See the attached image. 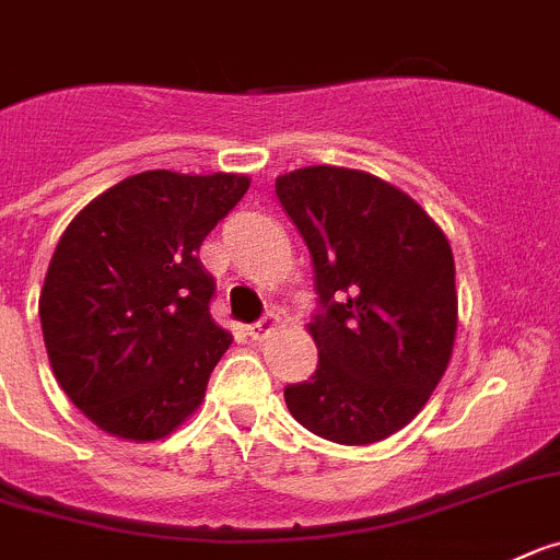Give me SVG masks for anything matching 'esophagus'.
Here are the masks:
<instances>
[{
	"label": "esophagus",
	"instance_id": "esophagus-1",
	"mask_svg": "<svg viewBox=\"0 0 560 560\" xmlns=\"http://www.w3.org/2000/svg\"><path fill=\"white\" fill-rule=\"evenodd\" d=\"M277 327H280V316L271 311V314H266L260 322L249 325V338H253V341H264V338L269 336L271 330H277Z\"/></svg>",
	"mask_w": 560,
	"mask_h": 560
}]
</instances>
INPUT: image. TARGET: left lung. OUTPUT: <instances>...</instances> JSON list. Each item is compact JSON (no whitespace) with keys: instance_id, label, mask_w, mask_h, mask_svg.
Wrapping results in <instances>:
<instances>
[{"instance_id":"obj_1","label":"left lung","mask_w":560,"mask_h":560,"mask_svg":"<svg viewBox=\"0 0 560 560\" xmlns=\"http://www.w3.org/2000/svg\"><path fill=\"white\" fill-rule=\"evenodd\" d=\"M275 191L314 260V377L285 388L291 417L336 444L388 439L447 372L458 330L455 260L422 205L369 172L305 166Z\"/></svg>"}]
</instances>
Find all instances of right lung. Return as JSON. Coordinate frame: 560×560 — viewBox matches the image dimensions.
Segmentation results:
<instances>
[{
  "label": "right lung",
  "mask_w": 560,
  "mask_h": 560,
  "mask_svg": "<svg viewBox=\"0 0 560 560\" xmlns=\"http://www.w3.org/2000/svg\"><path fill=\"white\" fill-rule=\"evenodd\" d=\"M246 188V174H132L60 235L38 300L46 355L105 433L158 441L205 399L233 336L210 319L197 253Z\"/></svg>",
  "instance_id": "add662e5"
}]
</instances>
